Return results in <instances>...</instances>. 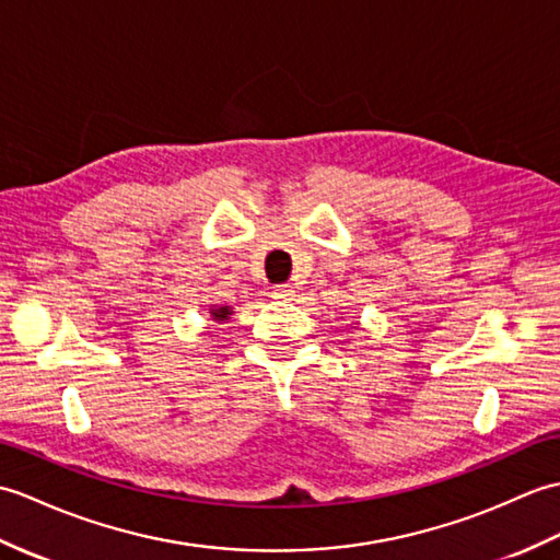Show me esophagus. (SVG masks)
I'll use <instances>...</instances> for the list:
<instances>
[{"mask_svg":"<svg viewBox=\"0 0 560 560\" xmlns=\"http://www.w3.org/2000/svg\"><path fill=\"white\" fill-rule=\"evenodd\" d=\"M292 284H276V288H272V296H276V300H290L292 296Z\"/></svg>","mask_w":560,"mask_h":560,"instance_id":"obj_1","label":"esophagus"}]
</instances>
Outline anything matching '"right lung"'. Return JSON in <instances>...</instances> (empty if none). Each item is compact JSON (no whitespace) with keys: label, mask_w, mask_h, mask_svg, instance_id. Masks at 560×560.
I'll return each instance as SVG.
<instances>
[{"label":"right lung","mask_w":560,"mask_h":560,"mask_svg":"<svg viewBox=\"0 0 560 560\" xmlns=\"http://www.w3.org/2000/svg\"><path fill=\"white\" fill-rule=\"evenodd\" d=\"M230 314H232L230 306H213V308H210V316H213L215 320H228Z\"/></svg>","instance_id":"right-lung-1"}]
</instances>
